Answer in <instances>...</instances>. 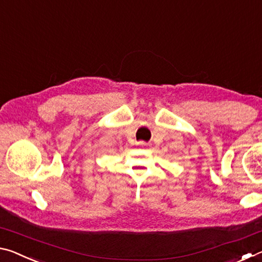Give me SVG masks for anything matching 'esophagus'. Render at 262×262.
Instances as JSON below:
<instances>
[{"label": "esophagus", "mask_w": 262, "mask_h": 262, "mask_svg": "<svg viewBox=\"0 0 262 262\" xmlns=\"http://www.w3.org/2000/svg\"><path fill=\"white\" fill-rule=\"evenodd\" d=\"M137 145H140V147H145V145H147V143H145V142H137Z\"/></svg>", "instance_id": "34e87169"}]
</instances>
